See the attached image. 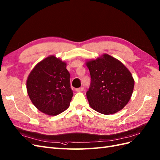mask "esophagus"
<instances>
[{
	"label": "esophagus",
	"mask_w": 160,
	"mask_h": 160,
	"mask_svg": "<svg viewBox=\"0 0 160 160\" xmlns=\"http://www.w3.org/2000/svg\"><path fill=\"white\" fill-rule=\"evenodd\" d=\"M84 90V88L83 87H80V88H76V92H82V91Z\"/></svg>",
	"instance_id": "34e87169"
}]
</instances>
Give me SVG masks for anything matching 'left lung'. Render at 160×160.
<instances>
[{"label":"left lung","mask_w":160,"mask_h":160,"mask_svg":"<svg viewBox=\"0 0 160 160\" xmlns=\"http://www.w3.org/2000/svg\"><path fill=\"white\" fill-rule=\"evenodd\" d=\"M91 76L86 92L89 105L103 115L121 111L129 102L135 81L130 71L117 59L104 53L86 62Z\"/></svg>","instance_id":"left-lung-1"}]
</instances>
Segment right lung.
I'll use <instances>...</instances> for the list:
<instances>
[{"label":"right lung","mask_w":160,"mask_h":160,"mask_svg":"<svg viewBox=\"0 0 160 160\" xmlns=\"http://www.w3.org/2000/svg\"><path fill=\"white\" fill-rule=\"evenodd\" d=\"M66 63L53 55L38 63L27 80L30 100L38 110L56 116L69 107L73 97Z\"/></svg>","instance_id":"obj_1"}]
</instances>
